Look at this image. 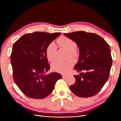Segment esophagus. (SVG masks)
<instances>
[{
  "instance_id": "34e87169",
  "label": "esophagus",
  "mask_w": 121,
  "mask_h": 121,
  "mask_svg": "<svg viewBox=\"0 0 121 121\" xmlns=\"http://www.w3.org/2000/svg\"><path fill=\"white\" fill-rule=\"evenodd\" d=\"M68 77V76L66 75H62V77L63 78H66Z\"/></svg>"
}]
</instances>
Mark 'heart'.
I'll return each instance as SVG.
<instances>
[{"instance_id": "heart-1", "label": "heart", "mask_w": 121, "mask_h": 121, "mask_svg": "<svg viewBox=\"0 0 121 121\" xmlns=\"http://www.w3.org/2000/svg\"><path fill=\"white\" fill-rule=\"evenodd\" d=\"M58 45L65 50L68 51V58L76 59L79 56V52L76 49V43L74 40L67 37L62 36L58 38L56 40ZM56 48L53 43H51L46 47V56L48 60L51 62L54 61L56 59ZM73 62L70 59L65 62L56 61L53 62L51 67L53 70L61 73H66L73 67Z\"/></svg>"}]
</instances>
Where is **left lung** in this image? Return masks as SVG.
Masks as SVG:
<instances>
[{
  "mask_svg": "<svg viewBox=\"0 0 121 121\" xmlns=\"http://www.w3.org/2000/svg\"><path fill=\"white\" fill-rule=\"evenodd\" d=\"M64 35L76 43L80 52L75 67L80 74L74 75L75 83L70 89L79 97L96 95L109 76L112 65L109 45L101 37L92 32L79 31Z\"/></svg>",
  "mask_w": 121,
  "mask_h": 121,
  "instance_id": "1",
  "label": "left lung"
}]
</instances>
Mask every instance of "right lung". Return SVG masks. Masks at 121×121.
<instances>
[{
  "label": "right lung",
  "mask_w": 121,
  "mask_h": 121,
  "mask_svg": "<svg viewBox=\"0 0 121 121\" xmlns=\"http://www.w3.org/2000/svg\"><path fill=\"white\" fill-rule=\"evenodd\" d=\"M61 34L36 31L24 35L14 43L11 55L13 79L27 97L46 98L52 93L56 82L62 78L56 73L45 75L50 68L46 47Z\"/></svg>",
  "instance_id": "obj_1"
}]
</instances>
